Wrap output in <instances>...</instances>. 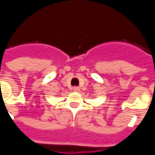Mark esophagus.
<instances>
[{
    "label": "esophagus",
    "mask_w": 155,
    "mask_h": 155,
    "mask_svg": "<svg viewBox=\"0 0 155 155\" xmlns=\"http://www.w3.org/2000/svg\"><path fill=\"white\" fill-rule=\"evenodd\" d=\"M73 91H75V92H78V91H80V88L78 87V86H74L73 87Z\"/></svg>",
    "instance_id": "esophagus-1"
}]
</instances>
